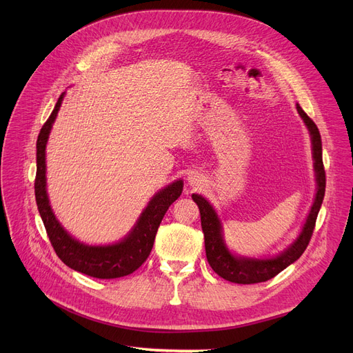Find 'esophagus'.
<instances>
[{
    "instance_id": "34e87169",
    "label": "esophagus",
    "mask_w": 353,
    "mask_h": 353,
    "mask_svg": "<svg viewBox=\"0 0 353 353\" xmlns=\"http://www.w3.org/2000/svg\"><path fill=\"white\" fill-rule=\"evenodd\" d=\"M188 181H189V184H190L192 188H199V186H200V183H201L200 177H199L196 173H192V174H189V177H188Z\"/></svg>"
}]
</instances>
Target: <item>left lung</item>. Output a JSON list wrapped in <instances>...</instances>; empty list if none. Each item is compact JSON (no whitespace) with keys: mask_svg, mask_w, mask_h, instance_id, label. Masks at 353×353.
Masks as SVG:
<instances>
[{"mask_svg":"<svg viewBox=\"0 0 353 353\" xmlns=\"http://www.w3.org/2000/svg\"><path fill=\"white\" fill-rule=\"evenodd\" d=\"M296 108H298V113L310 134L313 170L314 180H316V194H314L313 205L309 210L299 236L283 252L272 257H249L233 253L232 250H229L225 242L223 225H221V220L216 213L214 208L201 194H192V199L196 201L200 210L201 229L203 233H205L208 262L220 277H223V279L229 282L240 285L266 282L274 277L277 273H281L283 269H286L289 265L298 261L309 245V240L312 237L314 223H316V217L323 201L326 177L322 161V140L319 130L299 104H296Z\"/></svg>","mask_w":353,"mask_h":353,"instance_id":"1","label":"left lung"}]
</instances>
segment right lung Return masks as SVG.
<instances>
[{"mask_svg": "<svg viewBox=\"0 0 353 353\" xmlns=\"http://www.w3.org/2000/svg\"><path fill=\"white\" fill-rule=\"evenodd\" d=\"M64 96L65 91L60 96L37 139V176L34 184L37 206L55 253L68 268L97 279H116L127 276L137 270L150 254L163 216L183 192V180L179 179L159 190L147 203L132 230L119 242L92 246L72 237L61 226L51 209L46 176V147Z\"/></svg>", "mask_w": 353, "mask_h": 353, "instance_id": "1", "label": "right lung"}]
</instances>
